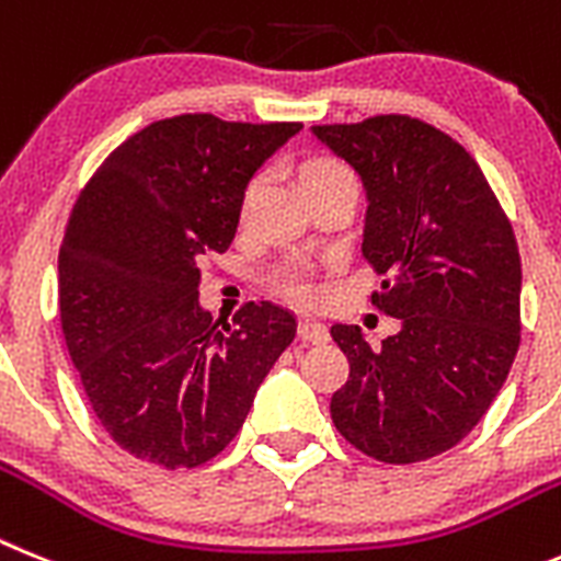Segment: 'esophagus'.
<instances>
[{
    "label": "esophagus",
    "instance_id": "obj_1",
    "mask_svg": "<svg viewBox=\"0 0 561 561\" xmlns=\"http://www.w3.org/2000/svg\"><path fill=\"white\" fill-rule=\"evenodd\" d=\"M299 339L310 341V344H324L330 339L328 328L316 319H301L299 321Z\"/></svg>",
    "mask_w": 561,
    "mask_h": 561
}]
</instances>
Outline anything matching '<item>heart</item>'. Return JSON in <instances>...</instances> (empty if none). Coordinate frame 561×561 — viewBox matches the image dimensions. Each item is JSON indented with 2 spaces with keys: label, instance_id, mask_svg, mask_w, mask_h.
<instances>
[{
  "label": "heart",
  "instance_id": "heart-1",
  "mask_svg": "<svg viewBox=\"0 0 561 561\" xmlns=\"http://www.w3.org/2000/svg\"><path fill=\"white\" fill-rule=\"evenodd\" d=\"M347 178H353L347 165L341 163L339 158H330V154H316V158L305 160V165H301V186L305 188L321 186V183H330V180ZM260 188L262 180L253 178L245 186V192H242V222L251 220L253 206H256V199H260ZM271 287H274L276 294L285 296V299L296 301V305H313V301L319 299V287H316L313 282V271H310L308 262L301 260L282 262L274 274H271Z\"/></svg>",
  "mask_w": 561,
  "mask_h": 561
}]
</instances>
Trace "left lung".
I'll return each mask as SVG.
<instances>
[{
	"mask_svg": "<svg viewBox=\"0 0 561 561\" xmlns=\"http://www.w3.org/2000/svg\"><path fill=\"white\" fill-rule=\"evenodd\" d=\"M367 192L364 260L383 274L373 305L401 321L381 347L333 324L350 378L335 428L381 462H421L469 435L519 350L523 265L489 180L455 138L409 115L313 126Z\"/></svg>",
	"mask_w": 561,
	"mask_h": 561,
	"instance_id": "left-lung-1",
	"label": "left lung"
}]
</instances>
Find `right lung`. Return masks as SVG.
Masks as SVG:
<instances>
[{"instance_id":"1","label":"right lung","mask_w":561,"mask_h":561,"mask_svg":"<svg viewBox=\"0 0 561 561\" xmlns=\"http://www.w3.org/2000/svg\"><path fill=\"white\" fill-rule=\"evenodd\" d=\"M299 129L154 121L78 194L58 251L61 330L92 412L138 460L194 469L220 455L294 341L296 316L271 301L217 330L197 265L228 251L248 180Z\"/></svg>"}]
</instances>
